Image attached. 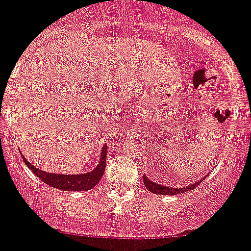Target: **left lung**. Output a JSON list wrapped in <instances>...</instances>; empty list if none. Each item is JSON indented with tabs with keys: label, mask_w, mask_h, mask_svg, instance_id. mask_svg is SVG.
<instances>
[{
	"label": "left lung",
	"mask_w": 251,
	"mask_h": 251,
	"mask_svg": "<svg viewBox=\"0 0 251 251\" xmlns=\"http://www.w3.org/2000/svg\"><path fill=\"white\" fill-rule=\"evenodd\" d=\"M143 180L145 187H147L151 193H154V195H167V196H173V195H178V193H184V192L192 191V189L195 188V187H197L198 184L202 182V180L200 179L198 182L191 184V186H186V187H183V188H172V187L160 186V184H158V183L152 182V180H150L147 176H144Z\"/></svg>",
	"instance_id": "1"
}]
</instances>
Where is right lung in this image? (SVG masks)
Masks as SVG:
<instances>
[{
  "mask_svg": "<svg viewBox=\"0 0 251 251\" xmlns=\"http://www.w3.org/2000/svg\"><path fill=\"white\" fill-rule=\"evenodd\" d=\"M106 156H107V145H103L101 150V159L100 164L88 173L83 174H71V176H64V174H55V173H47L43 172L34 165L30 164L27 160L23 156L25 164L31 169L32 173L36 174L39 178L48 186L53 188L62 189V191H88L97 186V183L101 180L102 176L104 173L106 168Z\"/></svg>",
  "mask_w": 251,
  "mask_h": 251,
  "instance_id": "add662e5",
  "label": "right lung"
}]
</instances>
